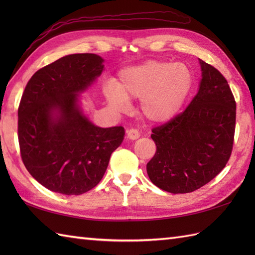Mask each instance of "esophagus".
<instances>
[{"instance_id":"1","label":"esophagus","mask_w":255,"mask_h":255,"mask_svg":"<svg viewBox=\"0 0 255 255\" xmlns=\"http://www.w3.org/2000/svg\"><path fill=\"white\" fill-rule=\"evenodd\" d=\"M140 137V132L134 128H130L127 130V138L130 140H136Z\"/></svg>"}]
</instances>
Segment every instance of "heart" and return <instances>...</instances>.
I'll return each instance as SVG.
<instances>
[{
	"mask_svg": "<svg viewBox=\"0 0 255 255\" xmlns=\"http://www.w3.org/2000/svg\"><path fill=\"white\" fill-rule=\"evenodd\" d=\"M193 80L192 70L185 63L149 60L123 70L118 84L107 83L105 95L118 112L128 110L130 100L141 99L140 108L145 118L164 122L181 110Z\"/></svg>",
	"mask_w": 255,
	"mask_h": 255,
	"instance_id": "obj_1",
	"label": "heart"
}]
</instances>
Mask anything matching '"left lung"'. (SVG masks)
<instances>
[{"label":"left lung","mask_w":255,"mask_h":255,"mask_svg":"<svg viewBox=\"0 0 255 255\" xmlns=\"http://www.w3.org/2000/svg\"><path fill=\"white\" fill-rule=\"evenodd\" d=\"M199 90L186 110L154 127L156 145L147 164L155 186L173 194L196 191L229 161L236 129V101L217 69L203 60Z\"/></svg>","instance_id":"1"}]
</instances>
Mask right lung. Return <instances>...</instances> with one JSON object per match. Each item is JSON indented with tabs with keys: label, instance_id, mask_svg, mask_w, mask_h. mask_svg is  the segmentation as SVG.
<instances>
[{
	"label": "right lung",
	"instance_id": "obj_1",
	"mask_svg": "<svg viewBox=\"0 0 255 255\" xmlns=\"http://www.w3.org/2000/svg\"><path fill=\"white\" fill-rule=\"evenodd\" d=\"M103 61L94 53L62 57L38 70L21 95V160L30 175L52 192L81 195L94 188L124 140L122 126H95L78 103L79 93L101 75Z\"/></svg>",
	"mask_w": 255,
	"mask_h": 255
}]
</instances>
